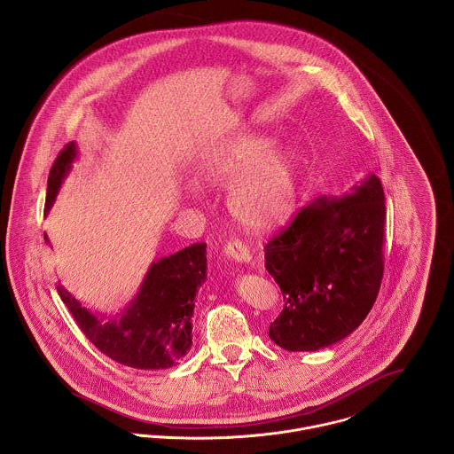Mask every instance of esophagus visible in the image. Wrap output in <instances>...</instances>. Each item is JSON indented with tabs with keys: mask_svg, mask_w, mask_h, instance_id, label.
<instances>
[{
	"mask_svg": "<svg viewBox=\"0 0 454 454\" xmlns=\"http://www.w3.org/2000/svg\"><path fill=\"white\" fill-rule=\"evenodd\" d=\"M223 254H225L227 259H231L232 262H236V263H245V265L252 263L250 250L247 248L245 243H241L238 239H232L231 243H227L225 248H223Z\"/></svg>",
	"mask_w": 454,
	"mask_h": 454,
	"instance_id": "34e87169",
	"label": "esophagus"
}]
</instances>
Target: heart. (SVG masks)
Returning a JSON list of instances; mask_svg holds the SVG:
<instances>
[{"mask_svg": "<svg viewBox=\"0 0 454 454\" xmlns=\"http://www.w3.org/2000/svg\"><path fill=\"white\" fill-rule=\"evenodd\" d=\"M263 134H241L209 157L200 176L229 191L232 218L250 232H269L285 223L299 199L301 160L292 148H276Z\"/></svg>", "mask_w": 454, "mask_h": 454, "instance_id": "1", "label": "heart"}]
</instances>
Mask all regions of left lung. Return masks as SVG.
Wrapping results in <instances>:
<instances>
[{"mask_svg": "<svg viewBox=\"0 0 454 454\" xmlns=\"http://www.w3.org/2000/svg\"><path fill=\"white\" fill-rule=\"evenodd\" d=\"M385 192L367 175L322 195L265 247V269L285 299L269 337L286 351H318L356 330L383 279Z\"/></svg>", "mask_w": 454, "mask_h": 454, "instance_id": "8db88e82", "label": "left lung"}]
</instances>
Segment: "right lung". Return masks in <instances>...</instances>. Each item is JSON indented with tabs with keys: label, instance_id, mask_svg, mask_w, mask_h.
<instances>
[{
	"label": "right lung",
	"instance_id": "1",
	"mask_svg": "<svg viewBox=\"0 0 454 454\" xmlns=\"http://www.w3.org/2000/svg\"><path fill=\"white\" fill-rule=\"evenodd\" d=\"M76 155V143H69L56 159L47 182V213ZM45 243L51 245L47 234ZM206 269L204 243L152 262L137 294L117 315L90 311L61 281L56 288L82 332L101 353L126 367L159 371L176 365L192 348L195 295L206 281Z\"/></svg>",
	"mask_w": 454,
	"mask_h": 454
}]
</instances>
